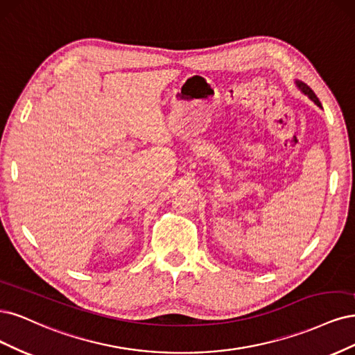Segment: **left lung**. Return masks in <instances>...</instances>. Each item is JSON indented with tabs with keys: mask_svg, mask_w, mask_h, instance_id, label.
<instances>
[{
	"mask_svg": "<svg viewBox=\"0 0 355 355\" xmlns=\"http://www.w3.org/2000/svg\"><path fill=\"white\" fill-rule=\"evenodd\" d=\"M296 85H298V87H300V89L302 91V93H304L305 96L310 97V98L315 103L317 106L322 107V103H320V100L317 98V96L314 94V91H313L310 87H308V85H306V84H304V83H301V81H296Z\"/></svg>",
	"mask_w": 355,
	"mask_h": 355,
	"instance_id": "8db88e82",
	"label": "left lung"
}]
</instances>
